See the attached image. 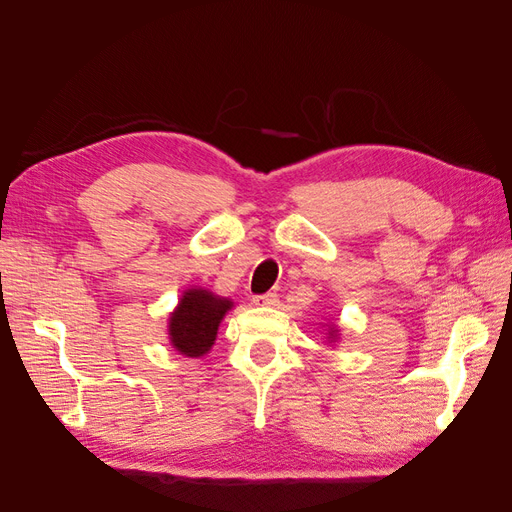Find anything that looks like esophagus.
<instances>
[{
    "label": "esophagus",
    "instance_id": "obj_1",
    "mask_svg": "<svg viewBox=\"0 0 512 512\" xmlns=\"http://www.w3.org/2000/svg\"><path fill=\"white\" fill-rule=\"evenodd\" d=\"M254 305H260V307H273L280 303V299H277L275 292H267V294H256V297L252 299Z\"/></svg>",
    "mask_w": 512,
    "mask_h": 512
}]
</instances>
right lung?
Wrapping results in <instances>:
<instances>
[{"mask_svg": "<svg viewBox=\"0 0 512 512\" xmlns=\"http://www.w3.org/2000/svg\"><path fill=\"white\" fill-rule=\"evenodd\" d=\"M230 307L228 299L215 297L209 290H188L170 316V344L185 356H203L213 346L220 322Z\"/></svg>", "mask_w": 512, "mask_h": 512, "instance_id": "right-lung-1", "label": "right lung"}]
</instances>
